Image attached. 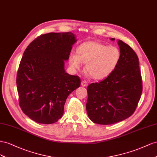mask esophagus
<instances>
[{"instance_id":"1","label":"esophagus","mask_w":157,"mask_h":157,"mask_svg":"<svg viewBox=\"0 0 157 157\" xmlns=\"http://www.w3.org/2000/svg\"><path fill=\"white\" fill-rule=\"evenodd\" d=\"M82 86L83 87H87V82L86 81H82Z\"/></svg>"}]
</instances>
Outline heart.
<instances>
[{
	"mask_svg": "<svg viewBox=\"0 0 157 157\" xmlns=\"http://www.w3.org/2000/svg\"><path fill=\"white\" fill-rule=\"evenodd\" d=\"M121 58L120 49L96 41L85 42L78 48V53L71 52L69 62L74 70H79L86 62L85 70L95 79L108 77L117 68Z\"/></svg>",
	"mask_w": 157,
	"mask_h": 157,
	"instance_id": "obj_1",
	"label": "heart"
}]
</instances>
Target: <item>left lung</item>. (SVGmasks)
Returning a JSON list of instances; mask_svg holds the SVG:
<instances>
[{"label":"left lung","mask_w":157,"mask_h":157,"mask_svg":"<svg viewBox=\"0 0 157 157\" xmlns=\"http://www.w3.org/2000/svg\"><path fill=\"white\" fill-rule=\"evenodd\" d=\"M118 44L121 58L117 68L104 80L87 87L86 110L94 123L109 125L129 118L136 110L141 96L138 57L126 43L118 40Z\"/></svg>","instance_id":"8db88e82"}]
</instances>
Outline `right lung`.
Returning a JSON list of instances; mask_svg holds the SVG:
<instances>
[{
	"label": "right lung",
	"instance_id": "add662e5",
	"mask_svg": "<svg viewBox=\"0 0 157 157\" xmlns=\"http://www.w3.org/2000/svg\"><path fill=\"white\" fill-rule=\"evenodd\" d=\"M76 41L71 32L47 33L24 51L17 73V89L22 111L35 122H57L64 114L67 97L80 86L78 76L64 69V61Z\"/></svg>",
	"mask_w": 157,
	"mask_h": 157
}]
</instances>
